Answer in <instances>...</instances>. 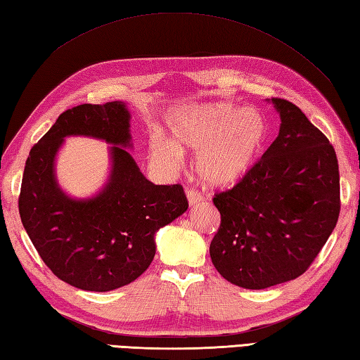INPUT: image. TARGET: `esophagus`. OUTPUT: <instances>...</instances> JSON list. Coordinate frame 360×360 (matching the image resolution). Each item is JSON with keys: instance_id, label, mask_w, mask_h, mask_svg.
<instances>
[{"instance_id": "obj_1", "label": "esophagus", "mask_w": 360, "mask_h": 360, "mask_svg": "<svg viewBox=\"0 0 360 360\" xmlns=\"http://www.w3.org/2000/svg\"><path fill=\"white\" fill-rule=\"evenodd\" d=\"M186 196H188V202H190V205H196L204 199L202 193L194 190V188H186Z\"/></svg>"}]
</instances>
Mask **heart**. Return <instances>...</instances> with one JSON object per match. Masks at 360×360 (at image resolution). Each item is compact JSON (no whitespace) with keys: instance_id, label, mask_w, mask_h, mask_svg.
Returning a JSON list of instances; mask_svg holds the SVG:
<instances>
[{"instance_id":"1","label":"heart","mask_w":360,"mask_h":360,"mask_svg":"<svg viewBox=\"0 0 360 360\" xmlns=\"http://www.w3.org/2000/svg\"><path fill=\"white\" fill-rule=\"evenodd\" d=\"M174 141L151 137L153 161L167 169L181 162V150L196 155V170L207 185L224 188L237 184L259 160L269 139L262 113L232 104L188 107L170 118Z\"/></svg>"}]
</instances>
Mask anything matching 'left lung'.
<instances>
[{"label":"left lung","instance_id":"8db88e82","mask_svg":"<svg viewBox=\"0 0 360 360\" xmlns=\"http://www.w3.org/2000/svg\"><path fill=\"white\" fill-rule=\"evenodd\" d=\"M278 137L253 169L213 204L221 223L210 257L223 278L266 289L305 274L340 215L335 150L297 105L272 98Z\"/></svg>","mask_w":360,"mask_h":360}]
</instances>
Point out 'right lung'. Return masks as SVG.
Wrapping results in <instances>:
<instances>
[{
    "label": "right lung",
    "instance_id": "add662e5",
    "mask_svg": "<svg viewBox=\"0 0 360 360\" xmlns=\"http://www.w3.org/2000/svg\"><path fill=\"white\" fill-rule=\"evenodd\" d=\"M72 134L116 145L110 184L88 201L69 200L53 176L56 151ZM129 139L123 103L80 104L61 113L25 164L18 196L23 228L52 274L84 291H112L141 276L155 257V232L188 209L184 186L145 179L123 148Z\"/></svg>",
    "mask_w": 360,
    "mask_h": 360
}]
</instances>
